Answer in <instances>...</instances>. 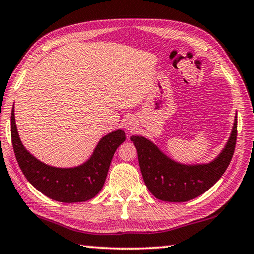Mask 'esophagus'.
I'll list each match as a JSON object with an SVG mask.
<instances>
[{"mask_svg": "<svg viewBox=\"0 0 254 254\" xmlns=\"http://www.w3.org/2000/svg\"><path fill=\"white\" fill-rule=\"evenodd\" d=\"M125 128H126V129L129 130V131L134 130V129H135V124H134V121H131L130 119L127 120V121H125Z\"/></svg>", "mask_w": 254, "mask_h": 254, "instance_id": "obj_1", "label": "esophagus"}]
</instances>
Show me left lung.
Returning a JSON list of instances; mask_svg holds the SVG:
<instances>
[{"mask_svg":"<svg viewBox=\"0 0 254 254\" xmlns=\"http://www.w3.org/2000/svg\"><path fill=\"white\" fill-rule=\"evenodd\" d=\"M137 149L143 180L154 197L160 200L188 201L207 191L221 178L234 156L237 139V116L230 138L221 154L207 165L187 166L173 161L142 136H131Z\"/></svg>","mask_w":254,"mask_h":254,"instance_id":"8db88e82","label":"left lung"}]
</instances>
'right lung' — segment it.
I'll use <instances>...</instances> for the list:
<instances>
[{
    "label": "right lung",
    "mask_w": 254,
    "mask_h": 254,
    "mask_svg": "<svg viewBox=\"0 0 254 254\" xmlns=\"http://www.w3.org/2000/svg\"><path fill=\"white\" fill-rule=\"evenodd\" d=\"M125 138L124 130L112 131L101 139L93 156L82 166L51 167L39 161L24 148L18 136L13 109L11 112V141L21 172L40 192L62 203L86 201L100 192L113 154Z\"/></svg>",
    "instance_id": "1"
}]
</instances>
